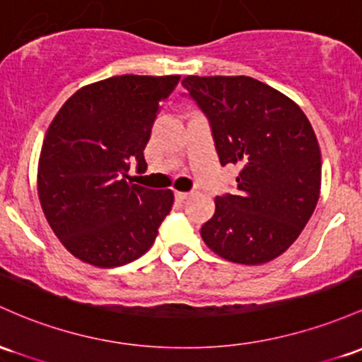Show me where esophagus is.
<instances>
[{
  "label": "esophagus",
  "mask_w": 362,
  "mask_h": 362,
  "mask_svg": "<svg viewBox=\"0 0 362 362\" xmlns=\"http://www.w3.org/2000/svg\"><path fill=\"white\" fill-rule=\"evenodd\" d=\"M190 196L189 192H180V190H175V199L177 201H185Z\"/></svg>",
  "instance_id": "1"
}]
</instances>
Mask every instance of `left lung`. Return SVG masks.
<instances>
[{
	"label": "left lung",
	"instance_id": "left-lung-1",
	"mask_svg": "<svg viewBox=\"0 0 362 362\" xmlns=\"http://www.w3.org/2000/svg\"><path fill=\"white\" fill-rule=\"evenodd\" d=\"M208 115L221 165H239V196H218L201 237L237 264H264L297 240L320 199L321 151L296 101L245 75L182 81Z\"/></svg>",
	"mask_w": 362,
	"mask_h": 362
}]
</instances>
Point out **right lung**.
I'll list each match as a JSON object with an SVG mask.
<instances>
[{
	"mask_svg": "<svg viewBox=\"0 0 362 362\" xmlns=\"http://www.w3.org/2000/svg\"><path fill=\"white\" fill-rule=\"evenodd\" d=\"M180 75H118L66 99L46 130L37 194L63 247L98 268L148 252L170 213L173 192L127 182L130 163L146 170L154 118Z\"/></svg>",
	"mask_w": 362,
	"mask_h": 362,
	"instance_id": "1",
	"label": "right lung"
}]
</instances>
